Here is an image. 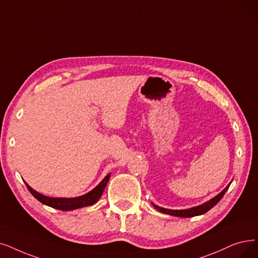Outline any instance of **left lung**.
<instances>
[{"label":"left lung","instance_id":"left-lung-1","mask_svg":"<svg viewBox=\"0 0 258 258\" xmlns=\"http://www.w3.org/2000/svg\"><path fill=\"white\" fill-rule=\"evenodd\" d=\"M231 184V183H230ZM230 184L226 186L221 192H219L216 197H214L213 199H211L210 201L205 202L201 205H198V207H195V208H190L187 210H168V209H164V208H160L158 205L153 204L152 205L154 208H156L158 211H160L161 213L164 214H167V215H171V216H176V217H184V218H187V217H195V216H199L202 214H205L207 212H209L212 208H214L216 204H217L221 198L223 197V195L225 194V191L228 190V188L230 187Z\"/></svg>","mask_w":258,"mask_h":258}]
</instances>
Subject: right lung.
Listing matches in <instances>:
<instances>
[{
    "label": "right lung",
    "instance_id": "obj_1",
    "mask_svg": "<svg viewBox=\"0 0 258 258\" xmlns=\"http://www.w3.org/2000/svg\"><path fill=\"white\" fill-rule=\"evenodd\" d=\"M110 174H107V176L104 178L97 186L95 188L92 189L91 191H89L86 195H82L80 197H76V198H51V197H47V196H44L42 194H40L38 191H36L35 189H33L29 185L25 182L27 189L30 191L34 197L40 201L41 203H43L47 207H50L53 209H57L60 211H73L76 209H80V208H85V207H90V205L95 204L98 199L100 198V196L104 192L107 183L110 179Z\"/></svg>",
    "mask_w": 258,
    "mask_h": 258
}]
</instances>
